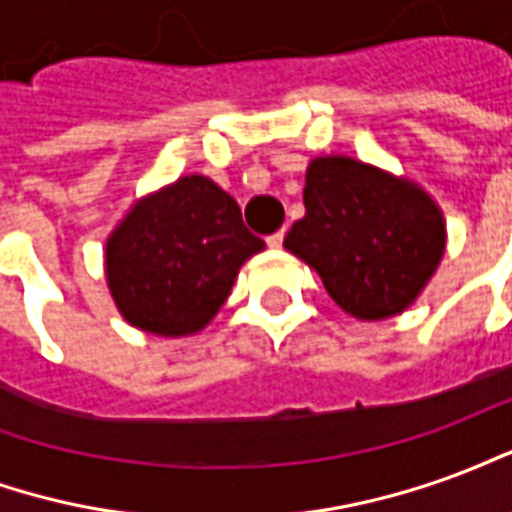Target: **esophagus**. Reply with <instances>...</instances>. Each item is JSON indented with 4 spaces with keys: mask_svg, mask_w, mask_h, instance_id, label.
Returning a JSON list of instances; mask_svg holds the SVG:
<instances>
[{
    "mask_svg": "<svg viewBox=\"0 0 512 512\" xmlns=\"http://www.w3.org/2000/svg\"><path fill=\"white\" fill-rule=\"evenodd\" d=\"M282 241H285V230H279V233L268 235L266 238V244L271 246V249H279V246H282Z\"/></svg>",
    "mask_w": 512,
    "mask_h": 512,
    "instance_id": "obj_1",
    "label": "esophagus"
}]
</instances>
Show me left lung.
<instances>
[{"label": "left lung", "instance_id": "left-lung-1", "mask_svg": "<svg viewBox=\"0 0 512 512\" xmlns=\"http://www.w3.org/2000/svg\"><path fill=\"white\" fill-rule=\"evenodd\" d=\"M304 208L285 249L318 271L356 321L408 310L447 249L444 213L428 191L359 158H312Z\"/></svg>", "mask_w": 512, "mask_h": 512}]
</instances>
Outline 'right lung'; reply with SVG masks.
Listing matches in <instances>:
<instances>
[{
    "label": "right lung",
    "mask_w": 512,
    "mask_h": 512,
    "mask_svg": "<svg viewBox=\"0 0 512 512\" xmlns=\"http://www.w3.org/2000/svg\"><path fill=\"white\" fill-rule=\"evenodd\" d=\"M263 249L222 186L205 175H183L136 200L109 233L106 285L134 329L189 337L213 321L238 268Z\"/></svg>",
    "instance_id": "1"
}]
</instances>
